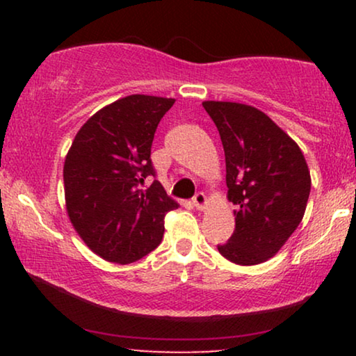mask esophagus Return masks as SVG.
Returning <instances> with one entry per match:
<instances>
[{"instance_id": "34e87169", "label": "esophagus", "mask_w": 356, "mask_h": 356, "mask_svg": "<svg viewBox=\"0 0 356 356\" xmlns=\"http://www.w3.org/2000/svg\"><path fill=\"white\" fill-rule=\"evenodd\" d=\"M193 204L196 206V209H199V211H202V209H206L207 206V197L206 194L204 193H197L196 196L193 197Z\"/></svg>"}]
</instances>
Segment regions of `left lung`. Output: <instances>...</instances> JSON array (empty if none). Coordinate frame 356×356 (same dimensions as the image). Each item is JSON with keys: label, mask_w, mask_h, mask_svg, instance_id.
<instances>
[{"label": "left lung", "mask_w": 356, "mask_h": 356, "mask_svg": "<svg viewBox=\"0 0 356 356\" xmlns=\"http://www.w3.org/2000/svg\"><path fill=\"white\" fill-rule=\"evenodd\" d=\"M220 134L235 232L217 245L225 259L261 264L275 256L305 216L311 177L298 144L266 113L235 102H202Z\"/></svg>", "instance_id": "left-lung-1"}]
</instances>
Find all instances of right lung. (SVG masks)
<instances>
[{"mask_svg":"<svg viewBox=\"0 0 356 356\" xmlns=\"http://www.w3.org/2000/svg\"><path fill=\"white\" fill-rule=\"evenodd\" d=\"M175 99L128 95L86 121L66 155V211L74 230L95 254L131 264L163 236V218L178 204L155 177L150 147L155 129Z\"/></svg>","mask_w":356,"mask_h":356,"instance_id":"1","label":"right lung"}]
</instances>
